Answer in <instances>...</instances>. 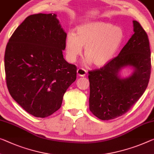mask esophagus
I'll use <instances>...</instances> for the list:
<instances>
[{"instance_id":"obj_1","label":"esophagus","mask_w":154,"mask_h":154,"mask_svg":"<svg viewBox=\"0 0 154 154\" xmlns=\"http://www.w3.org/2000/svg\"><path fill=\"white\" fill-rule=\"evenodd\" d=\"M87 72L83 68H79V69H78L77 70V74L79 76H82V77H84L85 75L87 74Z\"/></svg>"}]
</instances>
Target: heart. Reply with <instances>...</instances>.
<instances>
[{"label": "heart", "instance_id": "1", "mask_svg": "<svg viewBox=\"0 0 154 154\" xmlns=\"http://www.w3.org/2000/svg\"><path fill=\"white\" fill-rule=\"evenodd\" d=\"M124 39V31L118 26L101 21L82 23L75 28V34L69 32L67 35L66 57L69 62H75L85 47L87 62L102 67L112 60Z\"/></svg>", "mask_w": 154, "mask_h": 154}]
</instances>
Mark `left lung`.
<instances>
[{
    "label": "left lung",
    "instance_id": "1",
    "mask_svg": "<svg viewBox=\"0 0 154 154\" xmlns=\"http://www.w3.org/2000/svg\"><path fill=\"white\" fill-rule=\"evenodd\" d=\"M134 34L116 57L100 69L89 71V110L103 120L122 116L146 90L151 74V51L148 36L138 21ZM134 68L131 76L121 79L122 67Z\"/></svg>",
    "mask_w": 154,
    "mask_h": 154
}]
</instances>
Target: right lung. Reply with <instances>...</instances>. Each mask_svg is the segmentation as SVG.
I'll return each instance as SVG.
<instances>
[{"label":"right lung","mask_w":154,"mask_h":154,"mask_svg":"<svg viewBox=\"0 0 154 154\" xmlns=\"http://www.w3.org/2000/svg\"><path fill=\"white\" fill-rule=\"evenodd\" d=\"M66 37L56 14H33L16 28L6 46L9 94L35 117L46 118L58 110L76 79V66L63 58Z\"/></svg>","instance_id":"1"}]
</instances>
